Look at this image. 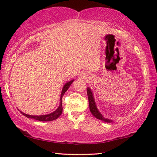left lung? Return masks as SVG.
Returning <instances> with one entry per match:
<instances>
[{"mask_svg":"<svg viewBox=\"0 0 157 157\" xmlns=\"http://www.w3.org/2000/svg\"><path fill=\"white\" fill-rule=\"evenodd\" d=\"M87 95H88L89 109L91 111V113L94 115V116H95V118L99 119L100 121L107 122V123H111V122H112V121L109 120V119L105 118L102 114L100 113V111H98V108L96 107V105H95V100L94 98V95H93L91 89H90L89 87L87 88Z\"/></svg>","mask_w":157,"mask_h":157,"instance_id":"1","label":"left lung"}]
</instances>
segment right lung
I'll return each instance as SVG.
<instances>
[{"mask_svg":"<svg viewBox=\"0 0 157 157\" xmlns=\"http://www.w3.org/2000/svg\"><path fill=\"white\" fill-rule=\"evenodd\" d=\"M73 81H74L73 79L71 81H69L67 82V83H66L64 86H63L62 91V94H61L59 106V107H58L57 109L54 111V112L49 113V114H46V115H41V116H31V115H28V114H25L24 113L21 112V113H22L23 116L27 117V118H33V119H34V120L39 121H52L56 120L57 118H59L61 114H62V113L63 108H62V100L63 95L65 94V92L68 89V88L71 86V84L73 83Z\"/></svg>","mask_w":157,"mask_h":157,"instance_id":"1","label":"right lung"}]
</instances>
